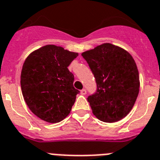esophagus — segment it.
<instances>
[{
    "label": "esophagus",
    "instance_id": "1",
    "mask_svg": "<svg viewBox=\"0 0 160 160\" xmlns=\"http://www.w3.org/2000/svg\"><path fill=\"white\" fill-rule=\"evenodd\" d=\"M80 93H81L82 95H85V94L87 93V91H86L85 89H82L81 91H80Z\"/></svg>",
    "mask_w": 160,
    "mask_h": 160
}]
</instances>
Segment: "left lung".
<instances>
[{
	"label": "left lung",
	"mask_w": 160,
	"mask_h": 160,
	"mask_svg": "<svg viewBox=\"0 0 160 160\" xmlns=\"http://www.w3.org/2000/svg\"><path fill=\"white\" fill-rule=\"evenodd\" d=\"M95 76L97 90L88 97L96 118L104 122L124 118L134 107L140 81L135 61L128 51L103 43L81 54Z\"/></svg>",
	"instance_id": "1"
}]
</instances>
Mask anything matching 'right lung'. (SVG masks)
I'll list each match as a JSON object with an SVG mask.
<instances>
[{
	"label": "right lung",
	"instance_id": "1",
	"mask_svg": "<svg viewBox=\"0 0 160 160\" xmlns=\"http://www.w3.org/2000/svg\"><path fill=\"white\" fill-rule=\"evenodd\" d=\"M62 47L46 45L27 56L21 72V88L26 105L49 123L68 117L80 92L73 87L74 76L68 67L78 56Z\"/></svg>",
	"mask_w": 160,
	"mask_h": 160
}]
</instances>
